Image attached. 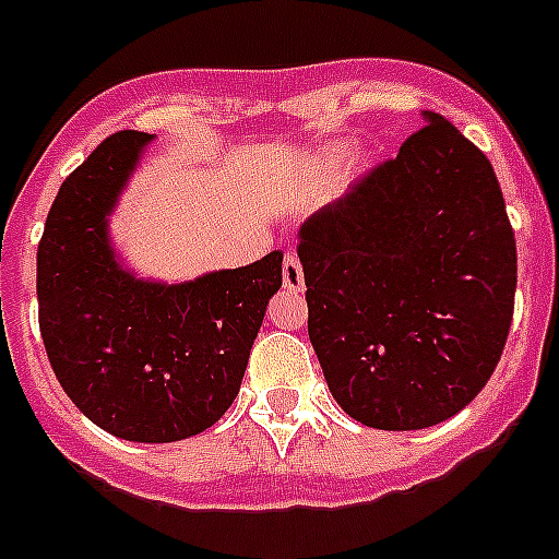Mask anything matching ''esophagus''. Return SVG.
I'll use <instances>...</instances> for the list:
<instances>
[{
  "label": "esophagus",
  "mask_w": 559,
  "mask_h": 559,
  "mask_svg": "<svg viewBox=\"0 0 559 559\" xmlns=\"http://www.w3.org/2000/svg\"><path fill=\"white\" fill-rule=\"evenodd\" d=\"M283 283L288 290H301L305 288V271H301V263L296 254H285L283 263Z\"/></svg>",
  "instance_id": "esophagus-1"
}]
</instances>
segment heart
Returning a JSON list of instances; mask_svg holds the SVG:
<instances>
[{
  "mask_svg": "<svg viewBox=\"0 0 559 559\" xmlns=\"http://www.w3.org/2000/svg\"><path fill=\"white\" fill-rule=\"evenodd\" d=\"M346 160V155H343V152H337V155H332V166H337V163H343Z\"/></svg>",
  "mask_w": 559,
  "mask_h": 559,
  "instance_id": "b5f03b06",
  "label": "heart"
}]
</instances>
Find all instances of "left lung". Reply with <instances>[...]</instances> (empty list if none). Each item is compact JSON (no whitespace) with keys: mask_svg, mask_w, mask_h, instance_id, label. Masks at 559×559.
Listing matches in <instances>:
<instances>
[{"mask_svg":"<svg viewBox=\"0 0 559 559\" xmlns=\"http://www.w3.org/2000/svg\"><path fill=\"white\" fill-rule=\"evenodd\" d=\"M299 229L307 332L332 396L373 429L457 416L515 305V235L488 157L438 112Z\"/></svg>","mask_w":559,"mask_h":559,"instance_id":"obj_1","label":"left lung"}]
</instances>
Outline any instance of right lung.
<instances>
[{
    "instance_id": "right-lung-1",
    "label": "right lung",
    "mask_w": 559,
    "mask_h": 559,
    "mask_svg": "<svg viewBox=\"0 0 559 559\" xmlns=\"http://www.w3.org/2000/svg\"><path fill=\"white\" fill-rule=\"evenodd\" d=\"M146 132L105 138L60 186L38 243V324L66 396L96 427L138 443L204 432L238 396L283 252L191 283L135 280L107 216Z\"/></svg>"
}]
</instances>
